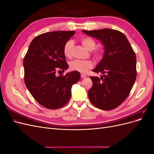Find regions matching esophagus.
Listing matches in <instances>:
<instances>
[{
	"label": "esophagus",
	"instance_id": "34e87169",
	"mask_svg": "<svg viewBox=\"0 0 154 154\" xmlns=\"http://www.w3.org/2000/svg\"><path fill=\"white\" fill-rule=\"evenodd\" d=\"M86 77H87V76L85 75V74H81V78H82L83 79V78H85Z\"/></svg>",
	"mask_w": 154,
	"mask_h": 154
}]
</instances>
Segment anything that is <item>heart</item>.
Instances as JSON below:
<instances>
[{
  "label": "heart",
  "mask_w": 154,
  "mask_h": 154,
  "mask_svg": "<svg viewBox=\"0 0 154 154\" xmlns=\"http://www.w3.org/2000/svg\"><path fill=\"white\" fill-rule=\"evenodd\" d=\"M82 44L88 51H92L96 46V41L90 36L82 37L80 40ZM74 47V43L72 40H69L65 44L63 49L64 55L67 58H71L72 51ZM103 51L101 49H96L93 51V57L96 60H100L103 57ZM93 67V63L91 60H76L70 63V68L72 71H78L81 73H85Z\"/></svg>",
  "instance_id": "obj_1"
}]
</instances>
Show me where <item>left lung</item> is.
<instances>
[{
    "instance_id": "left-lung-1",
    "label": "left lung",
    "mask_w": 154,
    "mask_h": 154,
    "mask_svg": "<svg viewBox=\"0 0 154 154\" xmlns=\"http://www.w3.org/2000/svg\"><path fill=\"white\" fill-rule=\"evenodd\" d=\"M104 45V56L94 72L106 74L101 79L91 76L92 87L88 92L91 103L103 110H112L128 96L136 81V57L126 36L119 31L102 29L83 30Z\"/></svg>"
}]
</instances>
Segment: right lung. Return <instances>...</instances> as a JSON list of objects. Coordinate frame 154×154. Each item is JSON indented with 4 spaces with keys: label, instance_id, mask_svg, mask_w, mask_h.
Returning a JSON list of instances; mask_svg holds the SVG:
<instances>
[{
    "label": "right lung",
    "instance_id": "add662e5",
    "mask_svg": "<svg viewBox=\"0 0 154 154\" xmlns=\"http://www.w3.org/2000/svg\"><path fill=\"white\" fill-rule=\"evenodd\" d=\"M75 31H53L36 36L24 62V82L38 103L49 109H58L71 98V87L80 79L78 71L56 76L58 69L68 68L63 46Z\"/></svg>",
    "mask_w": 154,
    "mask_h": 154
}]
</instances>
